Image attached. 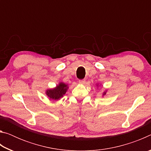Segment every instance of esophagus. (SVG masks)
Segmentation results:
<instances>
[{"label":"esophagus","mask_w":151,"mask_h":151,"mask_svg":"<svg viewBox=\"0 0 151 151\" xmlns=\"http://www.w3.org/2000/svg\"><path fill=\"white\" fill-rule=\"evenodd\" d=\"M78 82H79V83H80V84H85V79H82V80H79Z\"/></svg>","instance_id":"esophagus-1"}]
</instances>
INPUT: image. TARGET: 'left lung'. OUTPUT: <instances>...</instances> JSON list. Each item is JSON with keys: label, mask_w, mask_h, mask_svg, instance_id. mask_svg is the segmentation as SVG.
Masks as SVG:
<instances>
[{"label": "left lung", "mask_w": 151, "mask_h": 151, "mask_svg": "<svg viewBox=\"0 0 151 151\" xmlns=\"http://www.w3.org/2000/svg\"><path fill=\"white\" fill-rule=\"evenodd\" d=\"M104 94H105V93H104Z\"/></svg>", "instance_id": "1"}]
</instances>
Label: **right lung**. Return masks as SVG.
<instances>
[{"label":"right lung","instance_id":"right-lung-1","mask_svg":"<svg viewBox=\"0 0 151 151\" xmlns=\"http://www.w3.org/2000/svg\"><path fill=\"white\" fill-rule=\"evenodd\" d=\"M66 89H67V85L65 83H61L55 88L48 90L47 91V94L50 99L58 100L66 93Z\"/></svg>","mask_w":151,"mask_h":151}]
</instances>
